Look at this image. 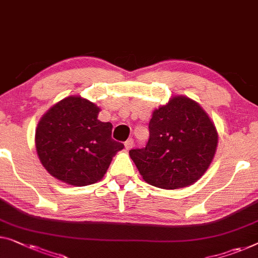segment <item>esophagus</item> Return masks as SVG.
<instances>
[{
  "mask_svg": "<svg viewBox=\"0 0 258 258\" xmlns=\"http://www.w3.org/2000/svg\"><path fill=\"white\" fill-rule=\"evenodd\" d=\"M133 145H134V141H133L132 138H130V139L126 140V141H125V148H126V151H130V149L133 147Z\"/></svg>",
  "mask_w": 258,
  "mask_h": 258,
  "instance_id": "1",
  "label": "esophagus"
}]
</instances>
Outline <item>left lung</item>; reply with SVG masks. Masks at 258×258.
<instances>
[{
	"instance_id": "1",
	"label": "left lung",
	"mask_w": 258,
	"mask_h": 258,
	"mask_svg": "<svg viewBox=\"0 0 258 258\" xmlns=\"http://www.w3.org/2000/svg\"><path fill=\"white\" fill-rule=\"evenodd\" d=\"M146 147L130 156L146 182L161 189L191 185L212 162L218 144L213 122L198 103L178 96L153 112Z\"/></svg>"
}]
</instances>
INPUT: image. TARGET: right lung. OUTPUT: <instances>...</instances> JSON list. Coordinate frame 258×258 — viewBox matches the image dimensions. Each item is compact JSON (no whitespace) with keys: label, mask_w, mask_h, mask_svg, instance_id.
<instances>
[{"label":"right lung","mask_w":258,"mask_h":258,"mask_svg":"<svg viewBox=\"0 0 258 258\" xmlns=\"http://www.w3.org/2000/svg\"><path fill=\"white\" fill-rule=\"evenodd\" d=\"M99 109L79 96L52 106L36 130V148L53 177L76 186L103 178L112 156L124 148L111 138L112 124L97 119Z\"/></svg>","instance_id":"obj_1"}]
</instances>
